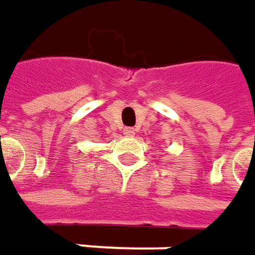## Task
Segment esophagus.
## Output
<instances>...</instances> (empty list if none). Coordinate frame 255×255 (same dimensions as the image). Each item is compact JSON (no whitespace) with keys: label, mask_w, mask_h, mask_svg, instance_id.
<instances>
[{"label":"esophagus","mask_w":255,"mask_h":255,"mask_svg":"<svg viewBox=\"0 0 255 255\" xmlns=\"http://www.w3.org/2000/svg\"><path fill=\"white\" fill-rule=\"evenodd\" d=\"M126 135H132L134 134V129L132 128H124V131H123Z\"/></svg>","instance_id":"34e87169"}]
</instances>
